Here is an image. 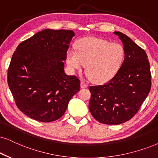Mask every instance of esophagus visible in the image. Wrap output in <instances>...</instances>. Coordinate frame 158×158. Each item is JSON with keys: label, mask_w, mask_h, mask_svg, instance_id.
<instances>
[{"label": "esophagus", "mask_w": 158, "mask_h": 158, "mask_svg": "<svg viewBox=\"0 0 158 158\" xmlns=\"http://www.w3.org/2000/svg\"><path fill=\"white\" fill-rule=\"evenodd\" d=\"M80 86H81V88H86V87H87V85L84 81H81Z\"/></svg>", "instance_id": "34e87169"}]
</instances>
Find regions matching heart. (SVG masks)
I'll use <instances>...</instances> for the list:
<instances>
[{
    "label": "heart",
    "mask_w": 158,
    "mask_h": 158,
    "mask_svg": "<svg viewBox=\"0 0 158 158\" xmlns=\"http://www.w3.org/2000/svg\"><path fill=\"white\" fill-rule=\"evenodd\" d=\"M77 52H66V63L72 71L85 70L91 81L103 83L111 79L120 69L125 60V49L120 44L87 37L79 39L75 45Z\"/></svg>",
    "instance_id": "b5f03b06"
}]
</instances>
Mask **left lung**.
Masks as SVG:
<instances>
[{
  "instance_id": "1",
  "label": "left lung",
  "mask_w": 158,
  "mask_h": 158,
  "mask_svg": "<svg viewBox=\"0 0 158 158\" xmlns=\"http://www.w3.org/2000/svg\"><path fill=\"white\" fill-rule=\"evenodd\" d=\"M118 35L125 49V60L111 80L91 86L89 109L100 123L119 125L128 121L139 110L151 89V73L147 55L131 38Z\"/></svg>"
}]
</instances>
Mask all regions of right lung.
<instances>
[{"instance_id":"1","label":"right lung","mask_w":158,"mask_h":158,"mask_svg":"<svg viewBox=\"0 0 158 158\" xmlns=\"http://www.w3.org/2000/svg\"><path fill=\"white\" fill-rule=\"evenodd\" d=\"M73 31L45 29L18 45L8 69L16 105L35 120L49 123L64 114L80 81L64 71Z\"/></svg>"}]
</instances>
